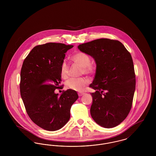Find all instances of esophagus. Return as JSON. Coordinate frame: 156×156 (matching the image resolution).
I'll list each match as a JSON object with an SVG mask.
<instances>
[{"mask_svg": "<svg viewBox=\"0 0 156 156\" xmlns=\"http://www.w3.org/2000/svg\"><path fill=\"white\" fill-rule=\"evenodd\" d=\"M78 96H79V97H81V96L85 94V93H78Z\"/></svg>", "mask_w": 156, "mask_h": 156, "instance_id": "34e87169", "label": "esophagus"}]
</instances>
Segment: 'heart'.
I'll return each instance as SVG.
<instances>
[{
    "mask_svg": "<svg viewBox=\"0 0 156 156\" xmlns=\"http://www.w3.org/2000/svg\"><path fill=\"white\" fill-rule=\"evenodd\" d=\"M76 65L83 68L82 73L85 74H90L94 72V68L90 63V59L88 55L83 52H78L74 54L71 58ZM69 67L66 62H63L61 66V75L62 78L67 79L69 76ZM89 80L85 78H71L66 83L68 89L76 91H81L88 84Z\"/></svg>",
    "mask_w": 156,
    "mask_h": 156,
    "instance_id": "obj_1",
    "label": "heart"
}]
</instances>
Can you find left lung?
I'll return each instance as SVG.
<instances>
[{
	"mask_svg": "<svg viewBox=\"0 0 156 156\" xmlns=\"http://www.w3.org/2000/svg\"><path fill=\"white\" fill-rule=\"evenodd\" d=\"M78 49L95 59L97 69L89 85L92 104L90 112L102 127L119 125L132 108L136 76L131 54L118 40L100 38L80 44Z\"/></svg>",
	"mask_w": 156,
	"mask_h": 156,
	"instance_id": "8db88e82",
	"label": "left lung"
}]
</instances>
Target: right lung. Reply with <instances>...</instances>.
<instances>
[{
	"label": "right lung",
	"instance_id": "add662e5",
	"mask_svg": "<svg viewBox=\"0 0 156 156\" xmlns=\"http://www.w3.org/2000/svg\"><path fill=\"white\" fill-rule=\"evenodd\" d=\"M72 45L48 43L34 47L23 63L20 90L31 120L37 126L55 131L70 118L72 105L78 98L76 92L68 89L58 96L55 90L61 85V66Z\"/></svg>",
	"mask_w": 156,
	"mask_h": 156
}]
</instances>
